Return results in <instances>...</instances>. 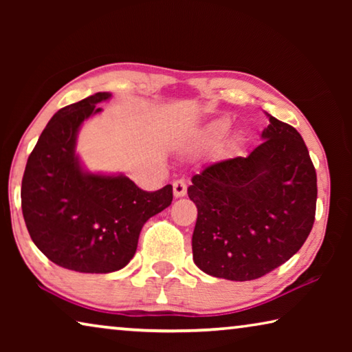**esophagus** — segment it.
Wrapping results in <instances>:
<instances>
[{
  "label": "esophagus",
  "instance_id": "obj_1",
  "mask_svg": "<svg viewBox=\"0 0 352 352\" xmlns=\"http://www.w3.org/2000/svg\"><path fill=\"white\" fill-rule=\"evenodd\" d=\"M172 188H174V197L175 199H182L186 195V190H188V186H186V182L184 180H175L174 184H172Z\"/></svg>",
  "mask_w": 352,
  "mask_h": 352
}]
</instances>
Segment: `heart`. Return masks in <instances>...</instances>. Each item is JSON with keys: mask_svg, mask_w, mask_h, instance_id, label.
Masks as SVG:
<instances>
[{"mask_svg": "<svg viewBox=\"0 0 352 352\" xmlns=\"http://www.w3.org/2000/svg\"><path fill=\"white\" fill-rule=\"evenodd\" d=\"M230 127V119L226 118H220L216 119V121H212L208 124V126L204 129V132L200 135V141L204 142H212V141H217L222 138V136L226 133V130ZM236 144V140H230L228 146H234Z\"/></svg>", "mask_w": 352, "mask_h": 352, "instance_id": "1", "label": "heart"}]
</instances>
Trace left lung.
I'll return each instance as SVG.
<instances>
[{"label": "left lung", "instance_id": "8db88e82", "mask_svg": "<svg viewBox=\"0 0 352 352\" xmlns=\"http://www.w3.org/2000/svg\"><path fill=\"white\" fill-rule=\"evenodd\" d=\"M269 126L247 158L220 162L192 177L197 206L195 265L230 281H252L289 261L311 233L317 174L301 135L265 113Z\"/></svg>", "mask_w": 352, "mask_h": 352}]
</instances>
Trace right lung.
Instances as JSON below:
<instances>
[{"mask_svg":"<svg viewBox=\"0 0 352 352\" xmlns=\"http://www.w3.org/2000/svg\"><path fill=\"white\" fill-rule=\"evenodd\" d=\"M111 93L63 107L47 122L21 182L31 239L47 259L80 273H111L135 256L141 228L172 201V186L146 192L124 174L90 172L76 152L82 124Z\"/></svg>","mask_w":352,"mask_h":352,"instance_id":"1","label":"right lung"}]
</instances>
